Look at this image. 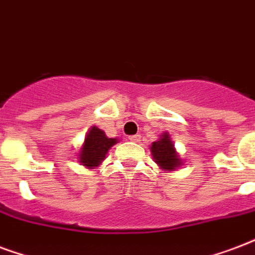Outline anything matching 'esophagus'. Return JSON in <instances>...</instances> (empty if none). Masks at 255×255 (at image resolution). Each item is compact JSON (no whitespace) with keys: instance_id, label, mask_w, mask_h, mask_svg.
<instances>
[{"instance_id":"obj_1","label":"esophagus","mask_w":255,"mask_h":255,"mask_svg":"<svg viewBox=\"0 0 255 255\" xmlns=\"http://www.w3.org/2000/svg\"><path fill=\"white\" fill-rule=\"evenodd\" d=\"M128 139H129L131 141H135V143H137V141H140V136H139V135H132V136H129Z\"/></svg>"}]
</instances>
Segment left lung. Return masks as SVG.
<instances>
[{
	"mask_svg": "<svg viewBox=\"0 0 255 255\" xmlns=\"http://www.w3.org/2000/svg\"><path fill=\"white\" fill-rule=\"evenodd\" d=\"M151 153L155 163L164 171H175L180 167L182 160L179 155L175 151V147L171 141L170 135L164 132L158 141H153L151 144Z\"/></svg>",
	"mask_w": 255,
	"mask_h": 255,
	"instance_id": "obj_1",
	"label": "left lung"
}]
</instances>
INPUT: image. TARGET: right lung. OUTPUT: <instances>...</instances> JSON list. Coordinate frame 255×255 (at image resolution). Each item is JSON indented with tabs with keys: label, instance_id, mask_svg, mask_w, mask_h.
<instances>
[{
	"label": "right lung",
	"instance_id": "obj_1",
	"mask_svg": "<svg viewBox=\"0 0 255 255\" xmlns=\"http://www.w3.org/2000/svg\"><path fill=\"white\" fill-rule=\"evenodd\" d=\"M116 143L118 139L108 137L100 128L91 127L79 153V162L81 163V166H85L87 168L97 167L106 159L108 149Z\"/></svg>",
	"mask_w": 255,
	"mask_h": 255
}]
</instances>
